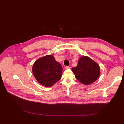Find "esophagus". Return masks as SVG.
Returning a JSON list of instances; mask_svg holds the SVG:
<instances>
[{
  "mask_svg": "<svg viewBox=\"0 0 124 124\" xmlns=\"http://www.w3.org/2000/svg\"><path fill=\"white\" fill-rule=\"evenodd\" d=\"M65 68H66V69H69L70 68V67L69 66H66V67H65Z\"/></svg>",
  "mask_w": 124,
  "mask_h": 124,
  "instance_id": "esophagus-1",
  "label": "esophagus"
}]
</instances>
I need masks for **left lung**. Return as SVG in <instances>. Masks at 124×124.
Masks as SVG:
<instances>
[{"mask_svg": "<svg viewBox=\"0 0 124 124\" xmlns=\"http://www.w3.org/2000/svg\"><path fill=\"white\" fill-rule=\"evenodd\" d=\"M72 71L77 79L85 85L94 82L100 76V67L87 56H83L78 59L77 67H73Z\"/></svg>", "mask_w": 124, "mask_h": 124, "instance_id": "8db88e82", "label": "left lung"}]
</instances>
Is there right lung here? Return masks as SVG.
<instances>
[{
	"instance_id": "right-lung-1",
	"label": "right lung",
	"mask_w": 124,
	"mask_h": 124,
	"mask_svg": "<svg viewBox=\"0 0 124 124\" xmlns=\"http://www.w3.org/2000/svg\"><path fill=\"white\" fill-rule=\"evenodd\" d=\"M62 68L52 55H47L35 62L32 72L39 83L51 87L61 78Z\"/></svg>"
}]
</instances>
